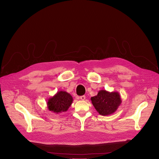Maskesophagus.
<instances>
[{
  "label": "esophagus",
  "instance_id": "esophagus-1",
  "mask_svg": "<svg viewBox=\"0 0 159 159\" xmlns=\"http://www.w3.org/2000/svg\"><path fill=\"white\" fill-rule=\"evenodd\" d=\"M80 99L81 100L84 101V100H85V96H80Z\"/></svg>",
  "mask_w": 159,
  "mask_h": 159
}]
</instances>
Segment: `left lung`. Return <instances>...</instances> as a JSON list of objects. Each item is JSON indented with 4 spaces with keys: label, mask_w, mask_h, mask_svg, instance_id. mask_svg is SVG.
<instances>
[{
    "label": "left lung",
    "mask_w": 159,
    "mask_h": 159,
    "mask_svg": "<svg viewBox=\"0 0 159 159\" xmlns=\"http://www.w3.org/2000/svg\"><path fill=\"white\" fill-rule=\"evenodd\" d=\"M93 105L102 116H108L116 112L121 104V96L118 92H109L101 90L98 94L90 99Z\"/></svg>",
    "instance_id": "obj_1"
}]
</instances>
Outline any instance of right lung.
<instances>
[{"mask_svg": "<svg viewBox=\"0 0 159 159\" xmlns=\"http://www.w3.org/2000/svg\"><path fill=\"white\" fill-rule=\"evenodd\" d=\"M73 102V98L66 91L57 92L53 97L48 99L47 102L48 109L57 114L66 111Z\"/></svg>", "mask_w": 159, "mask_h": 159, "instance_id": "right-lung-1", "label": "right lung"}]
</instances>
